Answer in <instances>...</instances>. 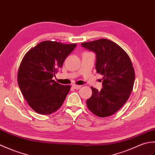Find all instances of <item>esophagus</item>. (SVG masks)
I'll use <instances>...</instances> for the list:
<instances>
[{"label": "esophagus", "mask_w": 155, "mask_h": 155, "mask_svg": "<svg viewBox=\"0 0 155 155\" xmlns=\"http://www.w3.org/2000/svg\"><path fill=\"white\" fill-rule=\"evenodd\" d=\"M72 87H73L74 89H79V88L81 87V85L73 84V85H72Z\"/></svg>", "instance_id": "1"}]
</instances>
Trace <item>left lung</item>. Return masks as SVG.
<instances>
[{
    "label": "left lung",
    "instance_id": "8db88e82",
    "mask_svg": "<svg viewBox=\"0 0 155 155\" xmlns=\"http://www.w3.org/2000/svg\"><path fill=\"white\" fill-rule=\"evenodd\" d=\"M81 45L96 53L97 72L103 76L100 91L91 87L93 94L87 101V107L99 117L111 116L125 104L133 91L135 74L132 62L120 46L108 39Z\"/></svg>",
    "mask_w": 155,
    "mask_h": 155
}]
</instances>
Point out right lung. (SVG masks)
<instances>
[{"label": "right lung", "mask_w": 155, "mask_h": 155, "mask_svg": "<svg viewBox=\"0 0 155 155\" xmlns=\"http://www.w3.org/2000/svg\"><path fill=\"white\" fill-rule=\"evenodd\" d=\"M77 44L45 41L31 48L19 66L17 81L28 104L37 113L50 114L60 108L71 89L53 77Z\"/></svg>", "instance_id": "obj_1"}]
</instances>
